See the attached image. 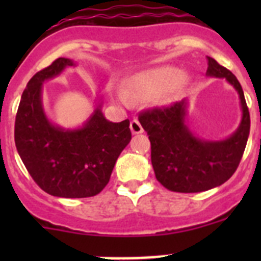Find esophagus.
Wrapping results in <instances>:
<instances>
[{
    "instance_id": "1",
    "label": "esophagus",
    "mask_w": 261,
    "mask_h": 261,
    "mask_svg": "<svg viewBox=\"0 0 261 261\" xmlns=\"http://www.w3.org/2000/svg\"><path fill=\"white\" fill-rule=\"evenodd\" d=\"M130 130H132V135H140V133L144 132V128H142L138 120H132L130 121Z\"/></svg>"
}]
</instances>
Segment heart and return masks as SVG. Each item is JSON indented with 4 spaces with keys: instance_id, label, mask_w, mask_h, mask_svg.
<instances>
[{
    "instance_id": "1",
    "label": "heart",
    "mask_w": 261,
    "mask_h": 261,
    "mask_svg": "<svg viewBox=\"0 0 261 261\" xmlns=\"http://www.w3.org/2000/svg\"><path fill=\"white\" fill-rule=\"evenodd\" d=\"M183 78V71L175 66H161L149 69L128 80V85L123 93H117L121 102L128 100H150L155 96L168 93ZM165 96H161L163 99Z\"/></svg>"
}]
</instances>
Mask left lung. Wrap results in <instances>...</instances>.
<instances>
[{
  "instance_id": "left-lung-1",
  "label": "left lung",
  "mask_w": 261,
  "mask_h": 261,
  "mask_svg": "<svg viewBox=\"0 0 261 261\" xmlns=\"http://www.w3.org/2000/svg\"><path fill=\"white\" fill-rule=\"evenodd\" d=\"M206 75L225 78L239 95L241 123L227 138L214 141L192 133L186 123L188 99L146 111L138 117L151 142V165L156 180L174 192H202L229 180L247 144L250 112L239 81L212 57H208Z\"/></svg>"
}]
</instances>
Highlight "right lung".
<instances>
[{"label":"right lung","mask_w":261,"mask_h":261,"mask_svg":"<svg viewBox=\"0 0 261 261\" xmlns=\"http://www.w3.org/2000/svg\"><path fill=\"white\" fill-rule=\"evenodd\" d=\"M77 62L60 57L29 81L15 117V146L27 171L44 192L81 199L98 195L110 181L120 153L130 142L129 120L112 123L98 98L89 119L77 128H64L48 119L43 84Z\"/></svg>","instance_id":"1"}]
</instances>
